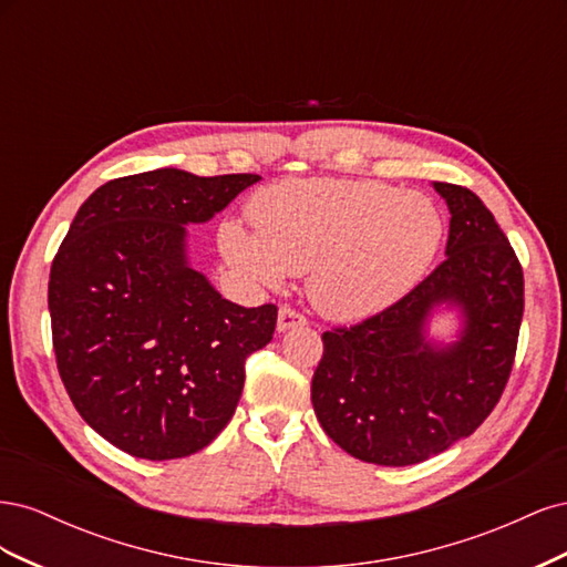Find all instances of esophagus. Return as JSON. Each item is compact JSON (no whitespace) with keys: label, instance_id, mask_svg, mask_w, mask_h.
<instances>
[{"label":"esophagus","instance_id":"obj_1","mask_svg":"<svg viewBox=\"0 0 567 567\" xmlns=\"http://www.w3.org/2000/svg\"><path fill=\"white\" fill-rule=\"evenodd\" d=\"M307 319L305 315H300L293 307H281L279 310V321H277V331L284 333L288 329H298V326H305Z\"/></svg>","mask_w":567,"mask_h":567}]
</instances>
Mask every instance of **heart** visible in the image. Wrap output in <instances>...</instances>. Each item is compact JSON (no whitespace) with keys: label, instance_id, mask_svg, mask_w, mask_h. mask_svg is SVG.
<instances>
[{"label":"heart","instance_id":"heart-1","mask_svg":"<svg viewBox=\"0 0 567 567\" xmlns=\"http://www.w3.org/2000/svg\"><path fill=\"white\" fill-rule=\"evenodd\" d=\"M255 234L219 229L227 260L267 286L307 271V290L340 321L385 310L435 260L444 219L431 196L367 179H284L248 205Z\"/></svg>","mask_w":567,"mask_h":567}]
</instances>
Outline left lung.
<instances>
[{"instance_id":"8db88e82","label":"left lung","mask_w":567,"mask_h":567,"mask_svg":"<svg viewBox=\"0 0 567 567\" xmlns=\"http://www.w3.org/2000/svg\"><path fill=\"white\" fill-rule=\"evenodd\" d=\"M452 213L447 257L404 298L321 336L315 414L340 450L375 466H411L475 433L499 402L518 348L523 267L471 188L435 182ZM460 307V340L437 347L424 326Z\"/></svg>"}]
</instances>
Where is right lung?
Instances as JSON below:
<instances>
[{
  "label": "right lung",
  "mask_w": 567,
  "mask_h": 567,
  "mask_svg": "<svg viewBox=\"0 0 567 567\" xmlns=\"http://www.w3.org/2000/svg\"><path fill=\"white\" fill-rule=\"evenodd\" d=\"M257 179L161 167L111 179L80 205L51 262V338L80 416L117 450L182 458L234 416L277 305L221 298L188 265L184 225L208 221Z\"/></svg>",
  "instance_id": "obj_1"
}]
</instances>
